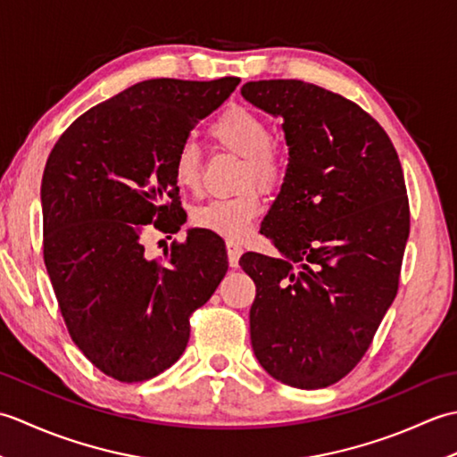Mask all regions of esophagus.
<instances>
[{
  "mask_svg": "<svg viewBox=\"0 0 457 457\" xmlns=\"http://www.w3.org/2000/svg\"><path fill=\"white\" fill-rule=\"evenodd\" d=\"M239 257H241V247L236 244H228V259H229L231 269L239 267Z\"/></svg>",
  "mask_w": 457,
  "mask_h": 457,
  "instance_id": "obj_1",
  "label": "esophagus"
}]
</instances>
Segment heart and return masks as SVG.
I'll list each match as a JSON object with an SVG mask.
<instances>
[{"label": "heart", "mask_w": 457, "mask_h": 457, "mask_svg": "<svg viewBox=\"0 0 457 457\" xmlns=\"http://www.w3.org/2000/svg\"><path fill=\"white\" fill-rule=\"evenodd\" d=\"M210 135L220 147L244 157L241 187L255 182L261 188H273L283 179V159L270 147V129L257 113L245 108H229L212 123ZM202 157L192 141H184L172 161L174 180L184 190H196ZM257 190L249 188L234 198H218L194 210V223L229 244H239L247 236L249 223L259 213Z\"/></svg>", "instance_id": "b5f03b06"}]
</instances>
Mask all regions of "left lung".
Listing matches in <instances>:
<instances>
[{
    "instance_id": "8db88e82",
    "label": "left lung",
    "mask_w": 457,
    "mask_h": 457,
    "mask_svg": "<svg viewBox=\"0 0 457 457\" xmlns=\"http://www.w3.org/2000/svg\"><path fill=\"white\" fill-rule=\"evenodd\" d=\"M241 96L283 121L288 164L261 223L280 257L245 253L261 367L324 389L357 365L393 304L411 213L399 154L371 115L303 80L247 82Z\"/></svg>"
}]
</instances>
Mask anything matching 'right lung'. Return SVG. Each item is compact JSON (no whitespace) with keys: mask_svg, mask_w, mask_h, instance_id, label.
<instances>
[{"mask_svg":"<svg viewBox=\"0 0 457 457\" xmlns=\"http://www.w3.org/2000/svg\"><path fill=\"white\" fill-rule=\"evenodd\" d=\"M239 79H153L82 113L48 154L41 182L43 253L62 318L90 361L121 383L179 361L190 314L228 270L216 236L190 229L157 261L143 237L182 221L172 161ZM170 197L173 202L167 203Z\"/></svg>","mask_w":457,"mask_h":457,"instance_id":"obj_1","label":"right lung"}]
</instances>
